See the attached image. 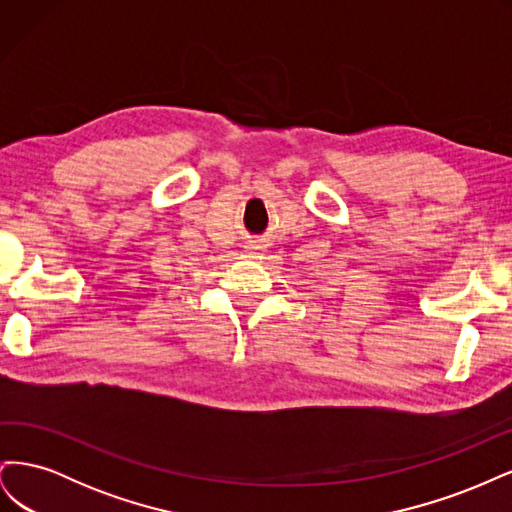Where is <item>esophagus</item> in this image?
<instances>
[{
	"label": "esophagus",
	"instance_id": "obj_1",
	"mask_svg": "<svg viewBox=\"0 0 512 512\" xmlns=\"http://www.w3.org/2000/svg\"><path fill=\"white\" fill-rule=\"evenodd\" d=\"M247 250H250V252H254V250H258V247H256V245H252V247H247Z\"/></svg>",
	"mask_w": 512,
	"mask_h": 512
}]
</instances>
